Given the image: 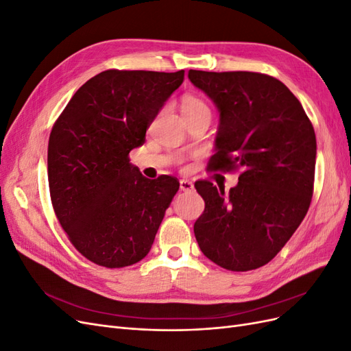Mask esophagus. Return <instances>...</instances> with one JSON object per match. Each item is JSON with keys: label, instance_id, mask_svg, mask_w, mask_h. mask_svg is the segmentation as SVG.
<instances>
[{"label": "esophagus", "instance_id": "obj_1", "mask_svg": "<svg viewBox=\"0 0 351 351\" xmlns=\"http://www.w3.org/2000/svg\"><path fill=\"white\" fill-rule=\"evenodd\" d=\"M193 183L190 182V180H180V189L183 190V192H190V190H193Z\"/></svg>", "mask_w": 351, "mask_h": 351}]
</instances>
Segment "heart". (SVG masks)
<instances>
[{
	"mask_svg": "<svg viewBox=\"0 0 351 351\" xmlns=\"http://www.w3.org/2000/svg\"><path fill=\"white\" fill-rule=\"evenodd\" d=\"M183 114H196V112H209V107L204 99L196 95H184L182 98Z\"/></svg>",
	"mask_w": 351,
	"mask_h": 351,
	"instance_id": "heart-1",
	"label": "heart"
}]
</instances>
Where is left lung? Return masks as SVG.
Returning <instances> with one entry per match:
<instances>
[{"label":"left lung","instance_id":"left-lung-1","mask_svg":"<svg viewBox=\"0 0 351 351\" xmlns=\"http://www.w3.org/2000/svg\"><path fill=\"white\" fill-rule=\"evenodd\" d=\"M189 79L219 111L210 168L240 171L228 193L208 180L195 183L205 200L193 227L197 244L221 268H261L277 256L311 206L313 125L300 101L268 74L189 70Z\"/></svg>","mask_w":351,"mask_h":351}]
</instances>
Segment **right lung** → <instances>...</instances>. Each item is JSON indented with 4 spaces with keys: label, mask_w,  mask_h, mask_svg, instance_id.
I'll use <instances>...</instances> for the list:
<instances>
[{
    "label": "right lung",
    "mask_w": 351,
    "mask_h": 351,
    "mask_svg": "<svg viewBox=\"0 0 351 351\" xmlns=\"http://www.w3.org/2000/svg\"><path fill=\"white\" fill-rule=\"evenodd\" d=\"M183 80L184 70H105L73 95L52 125V208L73 246L99 267L142 261L177 193L176 177L146 178L129 154L145 143L147 127Z\"/></svg>",
    "instance_id": "obj_1"
}]
</instances>
